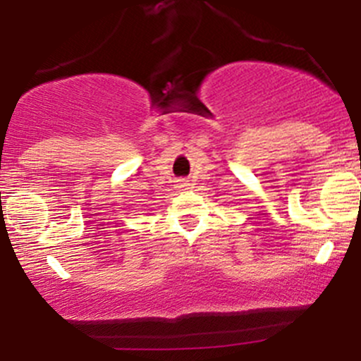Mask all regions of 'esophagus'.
Segmentation results:
<instances>
[{
	"mask_svg": "<svg viewBox=\"0 0 361 361\" xmlns=\"http://www.w3.org/2000/svg\"><path fill=\"white\" fill-rule=\"evenodd\" d=\"M185 186H188V183H180V188H185Z\"/></svg>",
	"mask_w": 361,
	"mask_h": 361,
	"instance_id": "obj_1",
	"label": "esophagus"
}]
</instances>
